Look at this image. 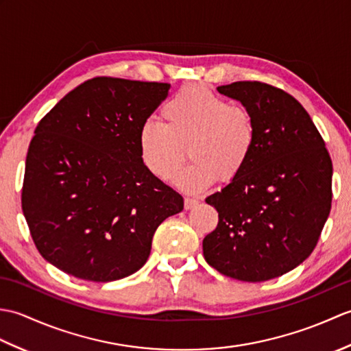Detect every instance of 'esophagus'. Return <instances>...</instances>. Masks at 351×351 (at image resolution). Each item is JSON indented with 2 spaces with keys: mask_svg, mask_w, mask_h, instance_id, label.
I'll list each match as a JSON object with an SVG mask.
<instances>
[{
  "mask_svg": "<svg viewBox=\"0 0 351 351\" xmlns=\"http://www.w3.org/2000/svg\"><path fill=\"white\" fill-rule=\"evenodd\" d=\"M197 205H199V200L197 199H193V197H185L184 199L185 210H193V208H196Z\"/></svg>",
  "mask_w": 351,
  "mask_h": 351,
  "instance_id": "obj_1",
  "label": "esophagus"
}]
</instances>
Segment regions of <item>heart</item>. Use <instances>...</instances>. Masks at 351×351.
Masks as SVG:
<instances>
[{
	"label": "heart",
	"instance_id": "obj_1",
	"mask_svg": "<svg viewBox=\"0 0 351 351\" xmlns=\"http://www.w3.org/2000/svg\"><path fill=\"white\" fill-rule=\"evenodd\" d=\"M162 123L146 121L137 145L143 166L167 181L182 166L185 149L191 160L173 184L197 195L217 182L243 173L256 146V123L243 106L229 104L200 86H185L161 108Z\"/></svg>",
	"mask_w": 351,
	"mask_h": 351
}]
</instances>
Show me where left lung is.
<instances>
[{
    "instance_id": "1",
    "label": "left lung",
    "mask_w": 351,
    "mask_h": 351,
    "mask_svg": "<svg viewBox=\"0 0 351 351\" xmlns=\"http://www.w3.org/2000/svg\"><path fill=\"white\" fill-rule=\"evenodd\" d=\"M217 90L250 111L256 146L243 173L205 199L219 225L204 256L228 278L270 280L315 249L332 206V160L308 111L282 88L237 81Z\"/></svg>"
}]
</instances>
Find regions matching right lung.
I'll return each mask as SVG.
<instances>
[{"mask_svg":"<svg viewBox=\"0 0 351 351\" xmlns=\"http://www.w3.org/2000/svg\"><path fill=\"white\" fill-rule=\"evenodd\" d=\"M170 84L96 77L73 88L37 125L22 211L40 255L92 282L146 264L156 228L184 199L140 160L138 130Z\"/></svg>","mask_w":351,"mask_h":351,"instance_id":"obj_1","label":"right lung"}]
</instances>
